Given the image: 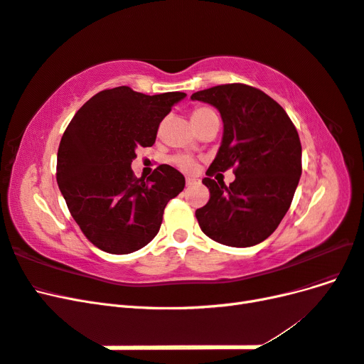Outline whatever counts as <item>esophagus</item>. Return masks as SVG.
<instances>
[{
  "mask_svg": "<svg viewBox=\"0 0 364 364\" xmlns=\"http://www.w3.org/2000/svg\"><path fill=\"white\" fill-rule=\"evenodd\" d=\"M185 182H186V185L190 186V185L196 183V182H197V179H194V178H186V179H185Z\"/></svg>",
  "mask_w": 364,
  "mask_h": 364,
  "instance_id": "34e87169",
  "label": "esophagus"
}]
</instances>
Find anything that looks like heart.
I'll list each match as a JSON object with an SVG mask.
<instances>
[{"label":"heart","instance_id":"1","mask_svg":"<svg viewBox=\"0 0 364 364\" xmlns=\"http://www.w3.org/2000/svg\"><path fill=\"white\" fill-rule=\"evenodd\" d=\"M211 115H215V112L213 111V109L209 107H205V106H199L196 107L193 114H191V119L194 126L200 124L202 121H205L206 118H209ZM174 164L178 165V167L182 170V171H186V173H191L196 170V162L190 158V156H176L174 158Z\"/></svg>","mask_w":364,"mask_h":364}]
</instances>
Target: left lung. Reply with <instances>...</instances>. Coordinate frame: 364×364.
<instances>
[{"label":"left lung","instance_id":"left-lung-1","mask_svg":"<svg viewBox=\"0 0 364 364\" xmlns=\"http://www.w3.org/2000/svg\"><path fill=\"white\" fill-rule=\"evenodd\" d=\"M191 100L213 105L223 119V138L202 182L209 200L196 211L203 234L232 247L270 237L291 205L302 173V147L287 112L257 87L218 85ZM232 166L236 181L215 183V171Z\"/></svg>","mask_w":364,"mask_h":364}]
</instances>
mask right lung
I'll list each match as a JSON object with an SVG mask.
<instances>
[{
    "mask_svg": "<svg viewBox=\"0 0 364 364\" xmlns=\"http://www.w3.org/2000/svg\"><path fill=\"white\" fill-rule=\"evenodd\" d=\"M185 92L146 95L118 86L90 98L60 139L58 185L75 223L94 246L124 255L156 237L167 203L185 186L162 164L144 181L132 171L138 147H151L159 123Z\"/></svg>",
    "mask_w": 364,
    "mask_h": 364,
    "instance_id": "right-lung-1",
    "label": "right lung"
}]
</instances>
